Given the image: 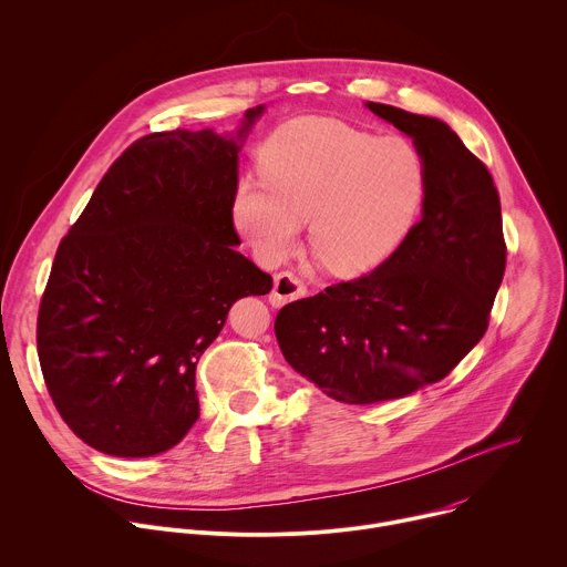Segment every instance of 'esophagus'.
Returning a JSON list of instances; mask_svg holds the SVG:
<instances>
[{
	"mask_svg": "<svg viewBox=\"0 0 567 567\" xmlns=\"http://www.w3.org/2000/svg\"><path fill=\"white\" fill-rule=\"evenodd\" d=\"M306 295V284L292 275V272H279L275 277V286L270 292V303L272 306H284L292 299H301Z\"/></svg>",
	"mask_w": 567,
	"mask_h": 567,
	"instance_id": "1",
	"label": "esophagus"
}]
</instances>
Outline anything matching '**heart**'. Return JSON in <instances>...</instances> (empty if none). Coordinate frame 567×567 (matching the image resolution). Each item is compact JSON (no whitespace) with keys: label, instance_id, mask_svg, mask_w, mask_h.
Segmentation results:
<instances>
[{"label":"heart","instance_id":"heart-1","mask_svg":"<svg viewBox=\"0 0 567 567\" xmlns=\"http://www.w3.org/2000/svg\"><path fill=\"white\" fill-rule=\"evenodd\" d=\"M248 178L235 218L270 259L284 257L308 220V244L339 277L380 266L409 235L426 189V163L404 136H375L330 118L284 125Z\"/></svg>","mask_w":567,"mask_h":567}]
</instances>
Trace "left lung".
Returning <instances> with one entry per match:
<instances>
[{
	"label": "left lung",
	"mask_w": 567,
	"mask_h": 567,
	"mask_svg": "<svg viewBox=\"0 0 567 567\" xmlns=\"http://www.w3.org/2000/svg\"><path fill=\"white\" fill-rule=\"evenodd\" d=\"M426 163L422 218L373 272L284 306L286 362L328 398L375 404L435 384L481 342L503 281L501 198L485 163L437 118L369 102Z\"/></svg>",
	"instance_id": "1"
}]
</instances>
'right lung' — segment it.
I'll use <instances>...</instances> for the list:
<instances>
[{
    "label": "right lung",
    "mask_w": 567,
    "mask_h": 567,
    "mask_svg": "<svg viewBox=\"0 0 567 567\" xmlns=\"http://www.w3.org/2000/svg\"><path fill=\"white\" fill-rule=\"evenodd\" d=\"M259 113L246 111L239 136ZM237 152L212 130L138 138L60 241L38 358L62 420L106 456L147 458L185 437L200 355L235 301L272 288L235 250Z\"/></svg>",
    "instance_id": "add662e5"
}]
</instances>
